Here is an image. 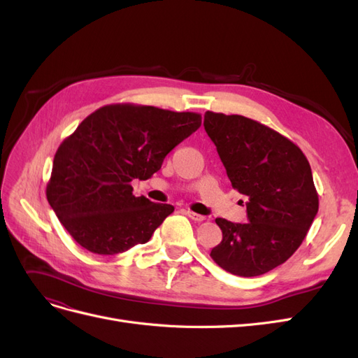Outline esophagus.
<instances>
[{"instance_id": "34e87169", "label": "esophagus", "mask_w": 358, "mask_h": 358, "mask_svg": "<svg viewBox=\"0 0 358 358\" xmlns=\"http://www.w3.org/2000/svg\"><path fill=\"white\" fill-rule=\"evenodd\" d=\"M187 215L189 216V218H191L192 221H196V222H201V221H204V220H206V216L199 215V213H196V212H191V210H188V212H187Z\"/></svg>"}]
</instances>
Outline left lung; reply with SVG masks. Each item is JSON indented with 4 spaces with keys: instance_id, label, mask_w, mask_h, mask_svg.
<instances>
[{
    "instance_id": "1",
    "label": "left lung",
    "mask_w": 358,
    "mask_h": 358,
    "mask_svg": "<svg viewBox=\"0 0 358 358\" xmlns=\"http://www.w3.org/2000/svg\"><path fill=\"white\" fill-rule=\"evenodd\" d=\"M204 129L234 189L248 197V222H215L222 241L213 262L237 276H259L297 251L318 213V194L301 149L241 115L204 113Z\"/></svg>"
}]
</instances>
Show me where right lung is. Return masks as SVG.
<instances>
[{
	"label": "right lung",
	"mask_w": 358,
	"mask_h": 358,
	"mask_svg": "<svg viewBox=\"0 0 358 358\" xmlns=\"http://www.w3.org/2000/svg\"><path fill=\"white\" fill-rule=\"evenodd\" d=\"M200 125L201 115L192 112L100 107L57 150L46 188L50 208L90 252L113 255L146 243L175 208L136 197L131 182L152 176Z\"/></svg>",
	"instance_id": "1"
}]
</instances>
